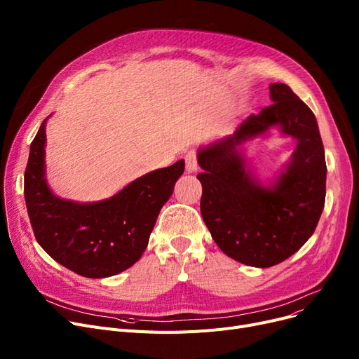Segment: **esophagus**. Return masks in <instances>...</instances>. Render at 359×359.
<instances>
[{"mask_svg":"<svg viewBox=\"0 0 359 359\" xmlns=\"http://www.w3.org/2000/svg\"><path fill=\"white\" fill-rule=\"evenodd\" d=\"M184 161H186V172L187 173H195L198 170V158H196V151L191 149L187 151L184 156Z\"/></svg>","mask_w":359,"mask_h":359,"instance_id":"obj_1","label":"esophagus"}]
</instances>
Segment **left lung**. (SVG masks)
<instances>
[{
    "label": "left lung",
    "instance_id": "left-lung-1",
    "mask_svg": "<svg viewBox=\"0 0 359 359\" xmlns=\"http://www.w3.org/2000/svg\"><path fill=\"white\" fill-rule=\"evenodd\" d=\"M269 90L271 106L198 153L206 227L225 255L255 268L278 265L304 246L326 198L325 148L314 113L287 84ZM272 126L295 137L297 148L281 176L265 187L251 176L239 145Z\"/></svg>",
    "mask_w": 359,
    "mask_h": 359
}]
</instances>
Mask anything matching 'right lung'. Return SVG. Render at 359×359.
I'll use <instances>...</instances> for the list:
<instances>
[{
  "label": "right lung",
  "instance_id": "add662e5",
  "mask_svg": "<svg viewBox=\"0 0 359 359\" xmlns=\"http://www.w3.org/2000/svg\"><path fill=\"white\" fill-rule=\"evenodd\" d=\"M46 119L30 145L25 199L41 248L67 269L107 278L130 268L147 249L163 205L183 175L184 161L149 172L104 201L79 203L52 194L45 177Z\"/></svg>",
  "mask_w": 359,
  "mask_h": 359
}]
</instances>
